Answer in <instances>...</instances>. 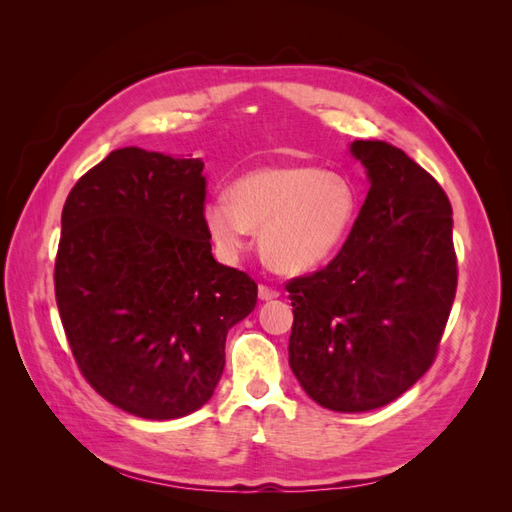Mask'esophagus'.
Wrapping results in <instances>:
<instances>
[{"label": "esophagus", "mask_w": 512, "mask_h": 512, "mask_svg": "<svg viewBox=\"0 0 512 512\" xmlns=\"http://www.w3.org/2000/svg\"><path fill=\"white\" fill-rule=\"evenodd\" d=\"M258 297H260L262 301H271V299L280 297V292H277V290L271 288V286H267V284H260V286H258Z\"/></svg>", "instance_id": "34e87169"}]
</instances>
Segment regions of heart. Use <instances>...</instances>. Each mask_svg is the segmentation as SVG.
Returning <instances> with one entry per match:
<instances>
[{
    "label": "heart",
    "instance_id": "b5f03b06",
    "mask_svg": "<svg viewBox=\"0 0 512 512\" xmlns=\"http://www.w3.org/2000/svg\"><path fill=\"white\" fill-rule=\"evenodd\" d=\"M359 211L350 179L307 164L258 168L232 183L230 200L205 205V224L228 256L245 250L252 228H262L267 260L284 273L312 271L327 260Z\"/></svg>",
    "mask_w": 512,
    "mask_h": 512
}]
</instances>
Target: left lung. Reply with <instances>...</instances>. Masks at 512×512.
<instances>
[{
  "instance_id": "8db88e82",
  "label": "left lung",
  "mask_w": 512,
  "mask_h": 512,
  "mask_svg": "<svg viewBox=\"0 0 512 512\" xmlns=\"http://www.w3.org/2000/svg\"><path fill=\"white\" fill-rule=\"evenodd\" d=\"M369 192L327 267L286 284L290 369L335 412L391 404L436 361L457 290L453 209L425 168L384 141H354Z\"/></svg>"
}]
</instances>
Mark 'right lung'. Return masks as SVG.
<instances>
[{
    "instance_id": "obj_1",
    "label": "right lung",
    "mask_w": 512,
    "mask_h": 512,
    "mask_svg": "<svg viewBox=\"0 0 512 512\" xmlns=\"http://www.w3.org/2000/svg\"><path fill=\"white\" fill-rule=\"evenodd\" d=\"M203 166L115 149L61 213L55 299L74 361L106 401L151 421L207 404L226 333L258 299L250 275L211 254Z\"/></svg>"
}]
</instances>
